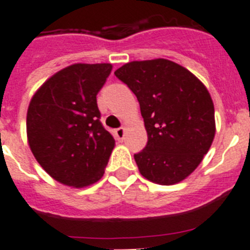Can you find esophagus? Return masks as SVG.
Instances as JSON below:
<instances>
[{"label": "esophagus", "mask_w": 250, "mask_h": 250, "mask_svg": "<svg viewBox=\"0 0 250 250\" xmlns=\"http://www.w3.org/2000/svg\"><path fill=\"white\" fill-rule=\"evenodd\" d=\"M115 136L118 140H124V136H125V127H119V129L115 130Z\"/></svg>", "instance_id": "obj_1"}]
</instances>
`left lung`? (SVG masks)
Returning a JSON list of instances; mask_svg holds the SVG:
<instances>
[{"mask_svg": "<svg viewBox=\"0 0 250 250\" xmlns=\"http://www.w3.org/2000/svg\"><path fill=\"white\" fill-rule=\"evenodd\" d=\"M140 104L147 144L134 155L145 179L173 185L190 175L215 135L214 104L204 83L165 59L132 61L115 71Z\"/></svg>", "mask_w": 250, "mask_h": 250, "instance_id": "8db88e82", "label": "left lung"}]
</instances>
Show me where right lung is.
<instances>
[{
    "mask_svg": "<svg viewBox=\"0 0 250 250\" xmlns=\"http://www.w3.org/2000/svg\"><path fill=\"white\" fill-rule=\"evenodd\" d=\"M111 63H74L35 92L26 130L30 149L61 184L83 188L103 178L115 140L100 121L96 95Z\"/></svg>",
    "mask_w": 250,
    "mask_h": 250,
    "instance_id": "obj_1",
    "label": "right lung"
}]
</instances>
